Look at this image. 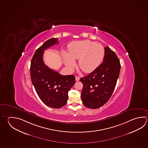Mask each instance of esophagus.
Segmentation results:
<instances>
[{
    "label": "esophagus",
    "instance_id": "34e87169",
    "mask_svg": "<svg viewBox=\"0 0 148 148\" xmlns=\"http://www.w3.org/2000/svg\"><path fill=\"white\" fill-rule=\"evenodd\" d=\"M79 79H80V78H79V77H78V76H76V77H75L76 81H79Z\"/></svg>",
    "mask_w": 148,
    "mask_h": 148
}]
</instances>
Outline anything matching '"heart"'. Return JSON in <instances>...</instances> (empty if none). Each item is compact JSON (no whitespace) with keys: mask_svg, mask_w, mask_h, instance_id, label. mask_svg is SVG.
<instances>
[{"mask_svg":"<svg viewBox=\"0 0 148 148\" xmlns=\"http://www.w3.org/2000/svg\"><path fill=\"white\" fill-rule=\"evenodd\" d=\"M69 53L63 52L65 63L70 69L75 65V60H78V65L84 72L90 73L96 70L103 61L105 50L103 47L88 40L76 41L70 43Z\"/></svg>","mask_w":148,"mask_h":148,"instance_id":"heart-1","label":"heart"}]
</instances>
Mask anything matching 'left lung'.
Listing matches in <instances>:
<instances>
[{
    "label": "left lung",
    "mask_w": 148,
    "mask_h": 148,
    "mask_svg": "<svg viewBox=\"0 0 148 148\" xmlns=\"http://www.w3.org/2000/svg\"><path fill=\"white\" fill-rule=\"evenodd\" d=\"M116 54L105 47L103 62L96 70L80 79L83 84L81 98L85 106L97 109L108 101L114 92L120 70Z\"/></svg>",
    "instance_id": "8db88e82"
}]
</instances>
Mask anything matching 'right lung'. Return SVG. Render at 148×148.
Returning <instances> with one entry per match:
<instances>
[{
    "instance_id": "obj_1",
    "label": "right lung",
    "mask_w": 148,
    "mask_h": 148,
    "mask_svg": "<svg viewBox=\"0 0 148 148\" xmlns=\"http://www.w3.org/2000/svg\"><path fill=\"white\" fill-rule=\"evenodd\" d=\"M58 43V38L45 42L36 51L30 65L31 81L37 94L43 103L53 108H61L66 103L68 92L75 83L74 76L62 75L44 63V51Z\"/></svg>"
}]
</instances>
